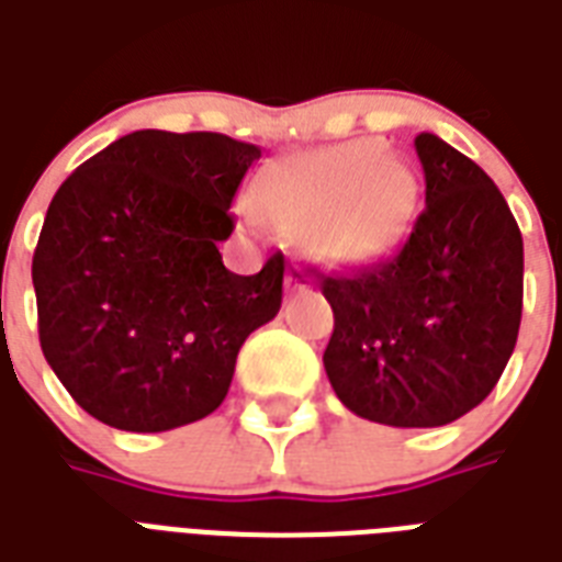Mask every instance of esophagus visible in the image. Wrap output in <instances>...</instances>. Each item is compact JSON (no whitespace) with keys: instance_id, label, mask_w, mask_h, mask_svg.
<instances>
[{"instance_id":"34e87169","label":"esophagus","mask_w":562,"mask_h":562,"mask_svg":"<svg viewBox=\"0 0 562 562\" xmlns=\"http://www.w3.org/2000/svg\"><path fill=\"white\" fill-rule=\"evenodd\" d=\"M285 282H289V292H304L306 285H310V273H306L301 265H292V270H289Z\"/></svg>"}]
</instances>
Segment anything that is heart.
Listing matches in <instances>:
<instances>
[{"label": "heart", "instance_id": "obj_1", "mask_svg": "<svg viewBox=\"0 0 562 562\" xmlns=\"http://www.w3.org/2000/svg\"><path fill=\"white\" fill-rule=\"evenodd\" d=\"M258 207L280 228H301L310 256L367 265L401 244L422 201V180L379 140H346L270 165Z\"/></svg>", "mask_w": 562, "mask_h": 562}]
</instances>
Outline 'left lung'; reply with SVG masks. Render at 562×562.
Segmentation results:
<instances>
[{
  "mask_svg": "<svg viewBox=\"0 0 562 562\" xmlns=\"http://www.w3.org/2000/svg\"><path fill=\"white\" fill-rule=\"evenodd\" d=\"M424 210L389 261L318 273L334 310L325 373L346 409L389 427H442L494 391L515 352L524 240L494 180L422 132Z\"/></svg>",
  "mask_w": 562,
  "mask_h": 562,
  "instance_id": "left-lung-1",
  "label": "left lung"
}]
</instances>
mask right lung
<instances>
[{
    "label": "right lung",
    "instance_id": "obj_1",
    "mask_svg": "<svg viewBox=\"0 0 562 562\" xmlns=\"http://www.w3.org/2000/svg\"><path fill=\"white\" fill-rule=\"evenodd\" d=\"M261 147L140 128L56 189L32 256L38 340L80 409L132 434L210 415L244 340L280 313L282 252L240 277L220 240Z\"/></svg>",
    "mask_w": 562,
    "mask_h": 562
}]
</instances>
